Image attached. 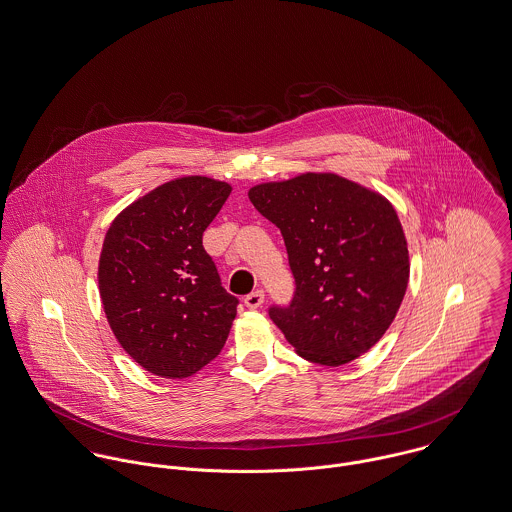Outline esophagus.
I'll use <instances>...</instances> for the list:
<instances>
[{"label": "esophagus", "instance_id": "1", "mask_svg": "<svg viewBox=\"0 0 512 512\" xmlns=\"http://www.w3.org/2000/svg\"><path fill=\"white\" fill-rule=\"evenodd\" d=\"M263 302H265V292L263 290H255L249 296H245V306L249 310H259L263 306Z\"/></svg>", "mask_w": 512, "mask_h": 512}]
</instances>
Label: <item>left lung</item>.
Masks as SVG:
<instances>
[{"instance_id":"left-lung-1","label":"left lung","mask_w":512,"mask_h":512,"mask_svg":"<svg viewBox=\"0 0 512 512\" xmlns=\"http://www.w3.org/2000/svg\"><path fill=\"white\" fill-rule=\"evenodd\" d=\"M284 237L296 292L269 310L302 358L341 366L388 331L409 282V251L392 202L335 173H302L249 189Z\"/></svg>"}]
</instances>
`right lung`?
<instances>
[{"label":"right lung","instance_id":"add662e5","mask_svg":"<svg viewBox=\"0 0 512 512\" xmlns=\"http://www.w3.org/2000/svg\"><path fill=\"white\" fill-rule=\"evenodd\" d=\"M232 187L202 175L167 181L113 220L99 257V294L120 347L161 378L214 360L236 319L202 234Z\"/></svg>","mask_w":512,"mask_h":512}]
</instances>
